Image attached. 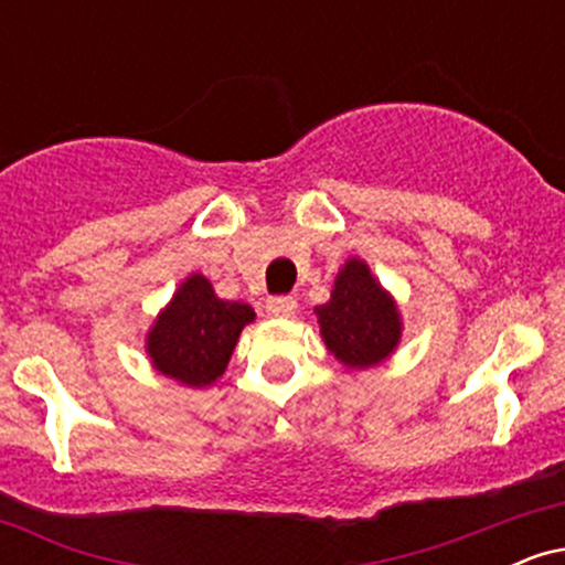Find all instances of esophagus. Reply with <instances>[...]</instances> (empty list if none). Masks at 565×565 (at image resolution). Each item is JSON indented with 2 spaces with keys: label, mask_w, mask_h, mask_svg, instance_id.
Here are the masks:
<instances>
[{
  "label": "esophagus",
  "mask_w": 565,
  "mask_h": 565,
  "mask_svg": "<svg viewBox=\"0 0 565 565\" xmlns=\"http://www.w3.org/2000/svg\"><path fill=\"white\" fill-rule=\"evenodd\" d=\"M265 310H268V316H274V319H291L297 310V300L295 297H270V300L265 302Z\"/></svg>",
  "instance_id": "34e87169"
}]
</instances>
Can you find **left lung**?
<instances>
[{"mask_svg":"<svg viewBox=\"0 0 565 565\" xmlns=\"http://www.w3.org/2000/svg\"><path fill=\"white\" fill-rule=\"evenodd\" d=\"M313 313L329 353L361 372L391 359L404 334L398 302L361 257H348L334 276L332 297Z\"/></svg>","mask_w":565,"mask_h":565,"instance_id":"obj_1","label":"left lung"}]
</instances>
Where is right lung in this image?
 Masks as SVG:
<instances>
[{
	"label": "right lung",
	"mask_w": 565,
	"mask_h": 565,
	"mask_svg": "<svg viewBox=\"0 0 565 565\" xmlns=\"http://www.w3.org/2000/svg\"><path fill=\"white\" fill-rule=\"evenodd\" d=\"M252 321V305L220 300L210 278L191 274L146 332V355L164 377L206 387L223 377L238 334Z\"/></svg>",
	"instance_id": "right-lung-1"
}]
</instances>
